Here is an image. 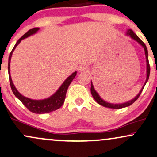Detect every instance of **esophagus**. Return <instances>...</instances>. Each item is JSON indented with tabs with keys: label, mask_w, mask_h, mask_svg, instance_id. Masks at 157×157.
Wrapping results in <instances>:
<instances>
[{
	"label": "esophagus",
	"mask_w": 157,
	"mask_h": 157,
	"mask_svg": "<svg viewBox=\"0 0 157 157\" xmlns=\"http://www.w3.org/2000/svg\"><path fill=\"white\" fill-rule=\"evenodd\" d=\"M79 70H80V72H86V71H87L89 70V68H88L87 66H85V65H82V66H80Z\"/></svg>",
	"instance_id": "esophagus-1"
}]
</instances>
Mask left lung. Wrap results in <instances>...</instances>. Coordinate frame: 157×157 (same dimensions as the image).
Here are the masks:
<instances>
[{
    "label": "left lung",
    "instance_id": "left-lung-1",
    "mask_svg": "<svg viewBox=\"0 0 157 157\" xmlns=\"http://www.w3.org/2000/svg\"><path fill=\"white\" fill-rule=\"evenodd\" d=\"M126 35L129 36V37H130L131 39L134 40L135 41H136V42H137L140 45H141V46H142V48H144L145 57H146V80H145V83H144L143 86H142L141 90L140 91V92L138 93V94L136 95V96L135 97L134 99H132V100H129V101H128V102H123V103H118V104L110 103V102H106L105 100H104L103 99H102L101 97H100V95H99V94L97 93L96 91H95L94 88V86L92 84V81H91V94H92V96L94 97V100H96V102H97V103L100 104V105H102V106H104V107H106V108H109V109H122V108L128 107V106L131 105V104L134 103V102L136 101V100H137L138 97H140V95L141 94L142 90H143L144 87H145V84H146L147 80H148L149 75H150V65H149V62H148V55H148V53H147V49L146 46H145V44H144L143 42H142L141 40H140V37H139L138 36L136 35V34H135L134 32L131 29H129L127 30V32H126Z\"/></svg>",
    "mask_w": 157,
    "mask_h": 157
}]
</instances>
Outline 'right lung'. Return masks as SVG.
I'll return each instance as SVG.
<instances>
[{
  "instance_id": "add662e5",
  "label": "right lung",
  "mask_w": 157,
  "mask_h": 157,
  "mask_svg": "<svg viewBox=\"0 0 157 157\" xmlns=\"http://www.w3.org/2000/svg\"><path fill=\"white\" fill-rule=\"evenodd\" d=\"M40 28H33L31 29L30 30H29L26 34H24L22 37L20 38L17 42L16 43L15 46H14L13 49L11 52L10 57H9V63H8V72H9V77H10V86L11 89H12V92L15 95V97L21 101L22 103L29 110L32 112L35 113H49L52 111H55V110L60 109L61 106L63 105V102L65 101V98H66V94L67 92V89L69 86V85L71 84V81L73 80V79L75 78V76L77 75V71L71 74L69 77H68L66 79V80L63 82V84L61 85L60 87L57 90V91L52 94V96H50L48 98L44 99V100H32V99L28 98L23 96L21 94H20L17 91V89L15 88V85L13 84V82L12 80V77H11L10 75V62H11V58H12V53H13L14 50L15 49L16 46L18 45L21 42V40L23 39L26 38V37H29L34 34H35Z\"/></svg>"
}]
</instances>
